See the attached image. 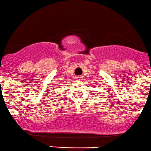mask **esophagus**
I'll return each mask as SVG.
<instances>
[{
  "mask_svg": "<svg viewBox=\"0 0 151 151\" xmlns=\"http://www.w3.org/2000/svg\"><path fill=\"white\" fill-rule=\"evenodd\" d=\"M76 78L80 79V78H81V76H77V77H76Z\"/></svg>",
  "mask_w": 151,
  "mask_h": 151,
  "instance_id": "obj_1",
  "label": "esophagus"
}]
</instances>
